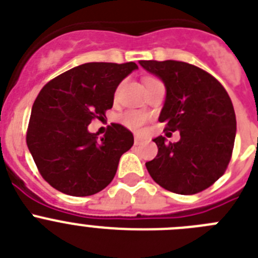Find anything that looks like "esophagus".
Returning a JSON list of instances; mask_svg holds the SVG:
<instances>
[{
    "instance_id": "obj_1",
    "label": "esophagus",
    "mask_w": 258,
    "mask_h": 258,
    "mask_svg": "<svg viewBox=\"0 0 258 258\" xmlns=\"http://www.w3.org/2000/svg\"><path fill=\"white\" fill-rule=\"evenodd\" d=\"M143 143V139L140 136H135V145H140Z\"/></svg>"
}]
</instances>
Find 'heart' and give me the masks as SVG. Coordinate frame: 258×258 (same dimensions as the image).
<instances>
[{"mask_svg": "<svg viewBox=\"0 0 258 258\" xmlns=\"http://www.w3.org/2000/svg\"><path fill=\"white\" fill-rule=\"evenodd\" d=\"M152 82H158L157 80L154 78H148L145 83H152ZM146 114L141 112H136V110H131V112L124 113L122 117H120V120H122V123L124 124L126 127L131 130H140L141 126L146 122Z\"/></svg>", "mask_w": 258, "mask_h": 258, "instance_id": "obj_1", "label": "heart"}]
</instances>
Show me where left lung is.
I'll return each instance as SVG.
<instances>
[{"mask_svg": "<svg viewBox=\"0 0 258 258\" xmlns=\"http://www.w3.org/2000/svg\"><path fill=\"white\" fill-rule=\"evenodd\" d=\"M166 87L158 120L180 132L177 143L158 136V154L145 166L153 180L172 192L190 196L224 175L236 134L233 103L219 81L196 66L175 60H140Z\"/></svg>", "mask_w": 258, "mask_h": 258, "instance_id": "1", "label": "left lung"}]
</instances>
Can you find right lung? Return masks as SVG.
<instances>
[{
  "label": "right lung",
  "instance_id": "add662e5",
  "mask_svg": "<svg viewBox=\"0 0 258 258\" xmlns=\"http://www.w3.org/2000/svg\"><path fill=\"white\" fill-rule=\"evenodd\" d=\"M139 69L135 62H86L43 86L33 106L27 145L42 177L73 197L101 191L114 178L119 158L134 145V135L112 123L100 140L89 131L104 119L114 92Z\"/></svg>",
  "mask_w": 258,
  "mask_h": 258
}]
</instances>
